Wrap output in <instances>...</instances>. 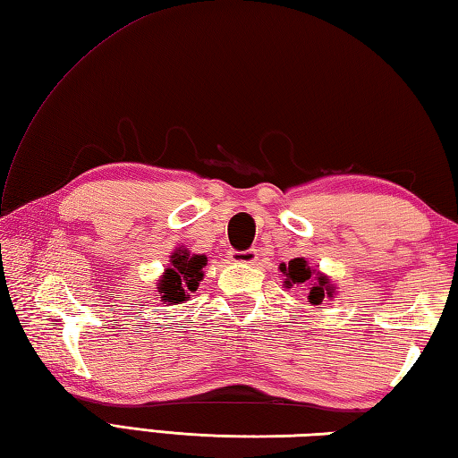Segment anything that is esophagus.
I'll return each mask as SVG.
<instances>
[{
    "mask_svg": "<svg viewBox=\"0 0 458 458\" xmlns=\"http://www.w3.org/2000/svg\"><path fill=\"white\" fill-rule=\"evenodd\" d=\"M227 255H229L233 263H245V265H255L257 259H259V253L255 251V249H245V251H237V249H231Z\"/></svg>",
    "mask_w": 458,
    "mask_h": 458,
    "instance_id": "1",
    "label": "esophagus"
}]
</instances>
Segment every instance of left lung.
<instances>
[{
	"mask_svg": "<svg viewBox=\"0 0 458 458\" xmlns=\"http://www.w3.org/2000/svg\"><path fill=\"white\" fill-rule=\"evenodd\" d=\"M281 273L284 275V284H303L307 281H310V269L305 259H291L289 265H281ZM317 283H310L313 287H310V293H309V303L310 305H321L325 299L333 297V287L329 284V279L323 277V275H318V277H315Z\"/></svg>",
	"mask_w": 458,
	"mask_h": 458,
	"instance_id": "obj_1",
	"label": "left lung"
}]
</instances>
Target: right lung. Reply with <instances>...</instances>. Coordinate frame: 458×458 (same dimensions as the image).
Segmentation results:
<instances>
[{"instance_id":"obj_1","label":"right lung","mask_w":458,"mask_h":458,"mask_svg":"<svg viewBox=\"0 0 458 458\" xmlns=\"http://www.w3.org/2000/svg\"><path fill=\"white\" fill-rule=\"evenodd\" d=\"M205 263V255H189V251H181V249L179 253L171 255V267H167L165 275L157 284L163 303L175 305L189 299V293L199 287Z\"/></svg>"}]
</instances>
